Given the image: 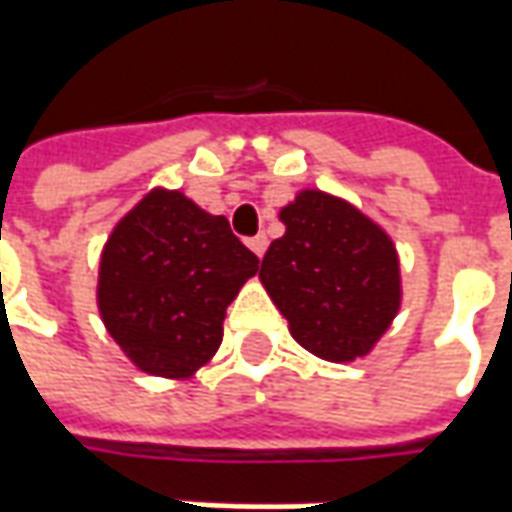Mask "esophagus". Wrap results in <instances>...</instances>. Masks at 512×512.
Wrapping results in <instances>:
<instances>
[{
	"label": "esophagus",
	"mask_w": 512,
	"mask_h": 512,
	"mask_svg": "<svg viewBox=\"0 0 512 512\" xmlns=\"http://www.w3.org/2000/svg\"><path fill=\"white\" fill-rule=\"evenodd\" d=\"M247 245H250V250L262 259L265 256V250H267V236L265 233H259V236H253V239H247Z\"/></svg>",
	"instance_id": "1"
}]
</instances>
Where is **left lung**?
<instances>
[{
	"mask_svg": "<svg viewBox=\"0 0 512 512\" xmlns=\"http://www.w3.org/2000/svg\"><path fill=\"white\" fill-rule=\"evenodd\" d=\"M282 222L285 236L270 242L259 270L273 305L313 356L359 359L399 310L396 247L364 213L322 190L299 193Z\"/></svg>",
	"mask_w": 512,
	"mask_h": 512,
	"instance_id": "obj_1",
	"label": "left lung"
}]
</instances>
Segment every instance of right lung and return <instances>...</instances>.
Masks as SVG:
<instances>
[{
	"instance_id": "obj_1",
	"label": "right lung",
	"mask_w": 512,
	"mask_h": 512,
	"mask_svg": "<svg viewBox=\"0 0 512 512\" xmlns=\"http://www.w3.org/2000/svg\"><path fill=\"white\" fill-rule=\"evenodd\" d=\"M256 270V253L225 216H210L176 190H153L110 233L99 310L145 373L182 379L219 350L227 305Z\"/></svg>"
}]
</instances>
